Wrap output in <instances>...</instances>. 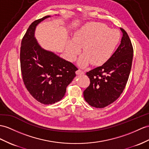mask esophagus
<instances>
[{
	"label": "esophagus",
	"mask_w": 149,
	"mask_h": 149,
	"mask_svg": "<svg viewBox=\"0 0 149 149\" xmlns=\"http://www.w3.org/2000/svg\"><path fill=\"white\" fill-rule=\"evenodd\" d=\"M76 73H77V74H78V75H79V74H84V72H83V71H81V70H77V71H76Z\"/></svg>",
	"instance_id": "1"
}]
</instances>
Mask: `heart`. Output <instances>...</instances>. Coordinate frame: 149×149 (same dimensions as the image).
<instances>
[{
	"label": "heart",
	"mask_w": 149,
	"mask_h": 149,
	"mask_svg": "<svg viewBox=\"0 0 149 149\" xmlns=\"http://www.w3.org/2000/svg\"><path fill=\"white\" fill-rule=\"evenodd\" d=\"M120 40V33L106 24L90 22L83 24L74 32L73 39L69 40L66 54L70 61H74L83 49V55L78 61L80 66L92 63L100 66L110 59Z\"/></svg>",
	"instance_id": "b5f03b06"
}]
</instances>
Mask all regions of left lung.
Listing matches in <instances>:
<instances>
[{
	"label": "left lung",
	"instance_id": "left-lung-1",
	"mask_svg": "<svg viewBox=\"0 0 149 149\" xmlns=\"http://www.w3.org/2000/svg\"><path fill=\"white\" fill-rule=\"evenodd\" d=\"M120 45L102 66L86 72L90 84L83 96L90 106L104 108L116 100L124 90L131 71L133 50L127 33L120 28Z\"/></svg>",
	"mask_w": 149,
	"mask_h": 149
}]
</instances>
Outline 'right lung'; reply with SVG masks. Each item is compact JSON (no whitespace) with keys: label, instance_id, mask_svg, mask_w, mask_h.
Returning <instances> with one entry per match:
<instances>
[{"label":"right lung","instance_id":"1","mask_svg":"<svg viewBox=\"0 0 149 149\" xmlns=\"http://www.w3.org/2000/svg\"><path fill=\"white\" fill-rule=\"evenodd\" d=\"M50 16L35 21L21 42V70L24 85L38 102L52 104L64 97L66 87L76 77L77 68L54 52L39 45L35 37L36 27Z\"/></svg>","mask_w":149,"mask_h":149}]
</instances>
